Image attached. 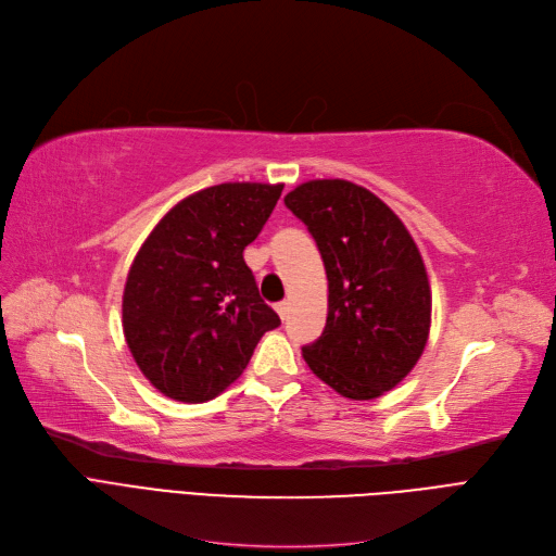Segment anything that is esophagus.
<instances>
[{
    "instance_id": "esophagus-1",
    "label": "esophagus",
    "mask_w": 556,
    "mask_h": 556,
    "mask_svg": "<svg viewBox=\"0 0 556 556\" xmlns=\"http://www.w3.org/2000/svg\"><path fill=\"white\" fill-rule=\"evenodd\" d=\"M276 313L280 315V319H287V315H290V301L276 303Z\"/></svg>"
}]
</instances>
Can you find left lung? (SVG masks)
<instances>
[{
    "label": "left lung",
    "mask_w": 556,
    "mask_h": 556,
    "mask_svg": "<svg viewBox=\"0 0 556 556\" xmlns=\"http://www.w3.org/2000/svg\"><path fill=\"white\" fill-rule=\"evenodd\" d=\"M313 235L329 280L321 336L301 350L308 368L350 400L384 395L426 350L432 294L407 227L368 188L315 179L285 195Z\"/></svg>",
    "instance_id": "8db88e82"
}]
</instances>
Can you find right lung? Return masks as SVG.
I'll return each instance as SVG.
<instances>
[{
	"instance_id": "1",
	"label": "right lung",
	"mask_w": 556,
	"mask_h": 556,
	"mask_svg": "<svg viewBox=\"0 0 556 556\" xmlns=\"http://www.w3.org/2000/svg\"><path fill=\"white\" fill-rule=\"evenodd\" d=\"M280 193L282 184L204 188L172 206L132 260L124 336L163 395L214 400L245 370L260 338L280 327L243 260Z\"/></svg>"
}]
</instances>
